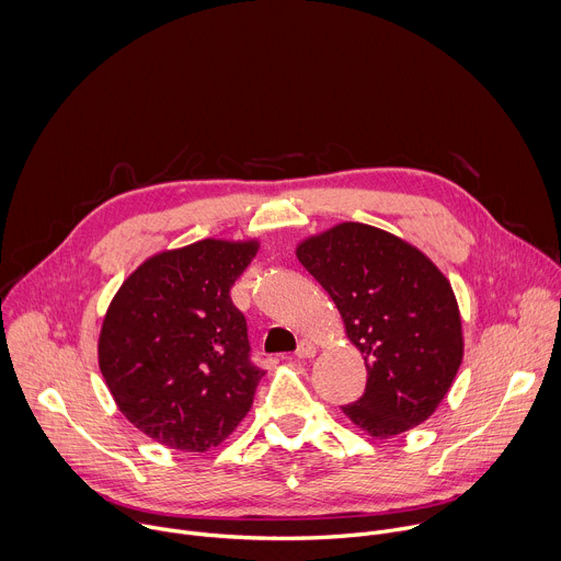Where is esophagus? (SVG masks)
<instances>
[{"label":"esophagus","mask_w":561,"mask_h":561,"mask_svg":"<svg viewBox=\"0 0 561 561\" xmlns=\"http://www.w3.org/2000/svg\"><path fill=\"white\" fill-rule=\"evenodd\" d=\"M314 353H317V346H314L312 342H308V340H301V342H299V346H297V351H295V355H297L299 359L314 357Z\"/></svg>","instance_id":"esophagus-1"}]
</instances>
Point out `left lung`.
I'll use <instances>...</instances> for the list:
<instances>
[{
	"label": "left lung",
	"instance_id": "8db88e82",
	"mask_svg": "<svg viewBox=\"0 0 561 561\" xmlns=\"http://www.w3.org/2000/svg\"><path fill=\"white\" fill-rule=\"evenodd\" d=\"M301 266L335 301L368 377L346 417L373 437L428 420L461 357V319L439 268L415 247L368 224L344 221L297 247Z\"/></svg>",
	"mask_w": 561,
	"mask_h": 561
}]
</instances>
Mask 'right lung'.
I'll return each mask as SVG.
<instances>
[{"label": "right lung", "instance_id": "add662e5", "mask_svg": "<svg viewBox=\"0 0 561 561\" xmlns=\"http://www.w3.org/2000/svg\"><path fill=\"white\" fill-rule=\"evenodd\" d=\"M260 244L202 239L146 260L113 297L100 370L124 417L169 448L204 453L247 417L264 370L230 288Z\"/></svg>", "mask_w": 561, "mask_h": 561}]
</instances>
